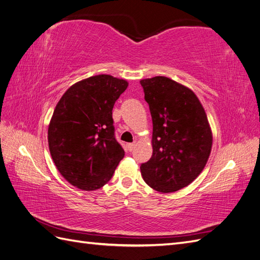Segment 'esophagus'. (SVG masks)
I'll list each match as a JSON object with an SVG mask.
<instances>
[{
  "instance_id": "obj_1",
  "label": "esophagus",
  "mask_w": 260,
  "mask_h": 260,
  "mask_svg": "<svg viewBox=\"0 0 260 260\" xmlns=\"http://www.w3.org/2000/svg\"><path fill=\"white\" fill-rule=\"evenodd\" d=\"M135 146H136V143H129V144L127 145V147H128V149H129V151H130V152L132 151V149H133V148H135Z\"/></svg>"
}]
</instances>
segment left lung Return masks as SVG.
<instances>
[{"label":"left lung","instance_id":"obj_1","mask_svg":"<svg viewBox=\"0 0 260 260\" xmlns=\"http://www.w3.org/2000/svg\"><path fill=\"white\" fill-rule=\"evenodd\" d=\"M153 120V155L141 165L147 185L160 193L187 186L205 168L212 132L202 103L187 86L157 76L140 81Z\"/></svg>","mask_w":260,"mask_h":260}]
</instances>
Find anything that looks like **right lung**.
<instances>
[{"mask_svg": "<svg viewBox=\"0 0 260 260\" xmlns=\"http://www.w3.org/2000/svg\"><path fill=\"white\" fill-rule=\"evenodd\" d=\"M128 81L98 75L62 94L48 129L49 148L59 174L84 191L105 185L124 151L115 139L113 107Z\"/></svg>", "mask_w": 260, "mask_h": 260, "instance_id": "add662e5", "label": "right lung"}]
</instances>
